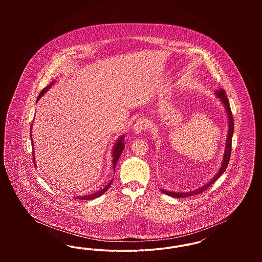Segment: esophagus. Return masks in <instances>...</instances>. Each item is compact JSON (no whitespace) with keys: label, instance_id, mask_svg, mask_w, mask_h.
I'll list each match as a JSON object with an SVG mask.
<instances>
[{"label":"esophagus","instance_id":"obj_1","mask_svg":"<svg viewBox=\"0 0 262 262\" xmlns=\"http://www.w3.org/2000/svg\"><path fill=\"white\" fill-rule=\"evenodd\" d=\"M147 127V121L145 119H139L134 125V130L137 134L142 133Z\"/></svg>","mask_w":262,"mask_h":262}]
</instances>
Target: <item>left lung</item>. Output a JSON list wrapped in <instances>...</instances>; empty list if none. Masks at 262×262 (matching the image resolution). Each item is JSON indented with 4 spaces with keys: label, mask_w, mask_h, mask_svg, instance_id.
I'll list each match as a JSON object with an SVG mask.
<instances>
[{
    "label": "left lung",
    "mask_w": 262,
    "mask_h": 262,
    "mask_svg": "<svg viewBox=\"0 0 262 262\" xmlns=\"http://www.w3.org/2000/svg\"><path fill=\"white\" fill-rule=\"evenodd\" d=\"M215 94H216V96L219 99L222 101V103L224 104L226 112H227V115H228V120H229V122H228L229 123V129H228L227 139H226V149H225L222 166H221L220 170L218 171V173L215 174L214 178L210 180V182L207 183L205 186H202L200 188H198L195 190H192V191H189V192H174V191H168V190H165V189H161L162 192H164L167 195L180 199V198H188V196H191L193 194L201 193L203 190H205L207 187L211 186L212 184H214L216 182V180L224 173L226 168L228 167V164H229V161H230V157H231V151H232V137H233V134H234V119H233L231 107H230V104H229V100H228L227 96H226L224 90L223 89H219V90H217L215 92Z\"/></svg>",
    "instance_id": "1"
}]
</instances>
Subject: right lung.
<instances>
[{"label": "right lung", "mask_w": 262, "mask_h": 262, "mask_svg": "<svg viewBox=\"0 0 262 262\" xmlns=\"http://www.w3.org/2000/svg\"><path fill=\"white\" fill-rule=\"evenodd\" d=\"M53 83H54V81L53 82H51L49 85H47L46 88H43L42 89V91L39 93V95H38V100L41 98V96H43V94L49 89V88H52V85H53ZM31 137V136H30ZM32 140V139H31ZM124 136H122V137H120L118 140H117V143L115 144V146H114V148H113V169H114V171H115V168H116V164L118 162V160H119V158H120V156H121V154H122V152H123V150L125 148V143H124ZM31 143H32V145H33V141H31ZM32 153H34V152H32ZM34 156V155H33ZM33 160H35L34 159V157H33ZM34 165H35V163H34ZM36 166V165H35ZM112 181H110V183L106 186V187H104V188H102L101 190L99 191H97V192H95V193H92V194H89V195H83V196H76V199L77 200H94V199H97V198H99L101 196L109 187L111 186V184H112Z\"/></svg>", "instance_id": "add662e5"}]
</instances>
